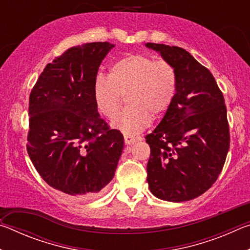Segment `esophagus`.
I'll use <instances>...</instances> for the list:
<instances>
[{
  "mask_svg": "<svg viewBox=\"0 0 250 250\" xmlns=\"http://www.w3.org/2000/svg\"><path fill=\"white\" fill-rule=\"evenodd\" d=\"M139 140L138 138H134V137H131V135H125V143L126 146L129 145H133L134 142H137Z\"/></svg>",
  "mask_w": 250,
  "mask_h": 250,
  "instance_id": "obj_1",
  "label": "esophagus"
}]
</instances>
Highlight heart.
Returning a JSON list of instances; mask_svg holds the SVG:
<instances>
[{
  "mask_svg": "<svg viewBox=\"0 0 250 250\" xmlns=\"http://www.w3.org/2000/svg\"><path fill=\"white\" fill-rule=\"evenodd\" d=\"M177 92L176 71L170 62L143 54H128L113 62L109 77L99 74L95 80L96 107L109 120L118 116L124 96L128 107L113 122L126 135L140 132L151 119L167 115Z\"/></svg>",
  "mask_w": 250,
  "mask_h": 250,
  "instance_id": "1",
  "label": "heart"
}]
</instances>
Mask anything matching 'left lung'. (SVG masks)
Returning a JSON list of instances; mask_svg holds the SVG:
<instances>
[{"instance_id": "obj_1", "label": "left lung", "mask_w": 250, "mask_h": 250, "mask_svg": "<svg viewBox=\"0 0 250 250\" xmlns=\"http://www.w3.org/2000/svg\"><path fill=\"white\" fill-rule=\"evenodd\" d=\"M174 67L177 92L153 132L146 181L160 200L185 202L205 193L221 174L229 150V125L222 90L210 71L188 50L147 43Z\"/></svg>"}]
</instances>
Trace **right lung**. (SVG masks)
Listing matches in <instances>:
<instances>
[{"label": "right lung", "mask_w": 250, "mask_h": 250, "mask_svg": "<svg viewBox=\"0 0 250 250\" xmlns=\"http://www.w3.org/2000/svg\"><path fill=\"white\" fill-rule=\"evenodd\" d=\"M112 44L95 42L65 50L47 64L29 94L27 153L55 189L92 197L115 176L124 137L97 111L94 87Z\"/></svg>", "instance_id": "obj_1"}]
</instances>
